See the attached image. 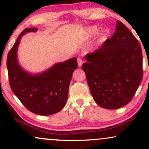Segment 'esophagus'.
Listing matches in <instances>:
<instances>
[{"label": "esophagus", "mask_w": 149, "mask_h": 149, "mask_svg": "<svg viewBox=\"0 0 149 149\" xmlns=\"http://www.w3.org/2000/svg\"><path fill=\"white\" fill-rule=\"evenodd\" d=\"M77 62H78V66L79 67H81L82 66L83 64V60L81 58H78V60H77Z\"/></svg>", "instance_id": "esophagus-1"}]
</instances>
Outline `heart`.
I'll use <instances>...</instances> for the list:
<instances>
[{"instance_id":"heart-1","label":"heart","mask_w":149,"mask_h":149,"mask_svg":"<svg viewBox=\"0 0 149 149\" xmlns=\"http://www.w3.org/2000/svg\"><path fill=\"white\" fill-rule=\"evenodd\" d=\"M97 31V28L96 27H95V26L87 28L85 31V35H84L85 39L86 40L89 37H91V36L94 35V34L96 33Z\"/></svg>"}]
</instances>
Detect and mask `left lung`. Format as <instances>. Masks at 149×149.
<instances>
[{
  "mask_svg": "<svg viewBox=\"0 0 149 149\" xmlns=\"http://www.w3.org/2000/svg\"><path fill=\"white\" fill-rule=\"evenodd\" d=\"M98 49L85 56L82 65L93 98L100 107L117 109L130 102L141 82V47L120 21Z\"/></svg>",
  "mask_w": 149,
  "mask_h": 149,
  "instance_id": "8db88e82",
  "label": "left lung"
}]
</instances>
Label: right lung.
I'll return each instance as SVG.
<instances>
[{
	"label": "right lung",
	"instance_id": "add662e5",
	"mask_svg": "<svg viewBox=\"0 0 149 149\" xmlns=\"http://www.w3.org/2000/svg\"><path fill=\"white\" fill-rule=\"evenodd\" d=\"M38 28H26L9 51L7 66L11 90L26 109L39 115L58 113L66 105L72 73L77 68V60L72 58L57 63L44 72L32 74L20 66L17 49L22 36Z\"/></svg>",
	"mask_w": 149,
	"mask_h": 149
}]
</instances>
